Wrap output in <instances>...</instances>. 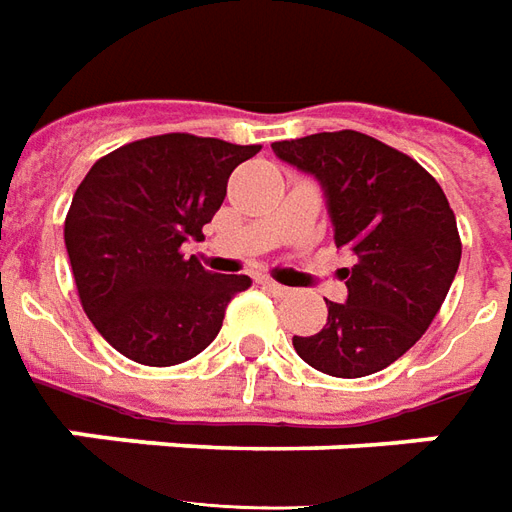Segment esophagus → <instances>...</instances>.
Masks as SVG:
<instances>
[{"mask_svg": "<svg viewBox=\"0 0 512 512\" xmlns=\"http://www.w3.org/2000/svg\"><path fill=\"white\" fill-rule=\"evenodd\" d=\"M263 288L274 293V296H288V293H291L288 285H280V282H274V280H263Z\"/></svg>", "mask_w": 512, "mask_h": 512, "instance_id": "obj_1", "label": "esophagus"}]
</instances>
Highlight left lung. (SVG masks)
<instances>
[{"label": "left lung", "instance_id": "obj_1", "mask_svg": "<svg viewBox=\"0 0 512 512\" xmlns=\"http://www.w3.org/2000/svg\"><path fill=\"white\" fill-rule=\"evenodd\" d=\"M293 169L316 177L343 268L346 302H327L316 335H293L307 366L330 377H368L427 332L460 266V235L441 185L413 157L355 130L271 144Z\"/></svg>", "mask_w": 512, "mask_h": 512}]
</instances>
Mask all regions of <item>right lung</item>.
<instances>
[{"mask_svg": "<svg viewBox=\"0 0 512 512\" xmlns=\"http://www.w3.org/2000/svg\"><path fill=\"white\" fill-rule=\"evenodd\" d=\"M260 146L169 132L96 160L66 216V252L82 310L116 352L177 366L219 335L246 274H213L182 244L205 241L235 166Z\"/></svg>", "mask_w": 512, "mask_h": 512, "instance_id": "1", "label": "right lung"}]
</instances>
